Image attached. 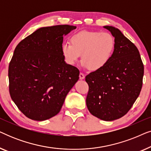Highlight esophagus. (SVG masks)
Listing matches in <instances>:
<instances>
[{
    "label": "esophagus",
    "mask_w": 151,
    "mask_h": 151,
    "mask_svg": "<svg viewBox=\"0 0 151 151\" xmlns=\"http://www.w3.org/2000/svg\"><path fill=\"white\" fill-rule=\"evenodd\" d=\"M79 78H80V80H84V78H85V76L82 73H80V75H79Z\"/></svg>",
    "instance_id": "34e87169"
}]
</instances>
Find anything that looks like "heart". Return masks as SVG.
<instances>
[{
	"instance_id": "heart-1",
	"label": "heart",
	"mask_w": 151,
	"mask_h": 151,
	"mask_svg": "<svg viewBox=\"0 0 151 151\" xmlns=\"http://www.w3.org/2000/svg\"><path fill=\"white\" fill-rule=\"evenodd\" d=\"M70 42L61 46L65 61L73 66L81 55V66L92 71L106 67L112 58L115 49L114 37L109 33L99 31H82L70 37Z\"/></svg>"
}]
</instances>
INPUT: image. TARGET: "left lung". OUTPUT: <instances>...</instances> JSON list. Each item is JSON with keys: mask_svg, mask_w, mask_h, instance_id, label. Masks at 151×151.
Listing matches in <instances>:
<instances>
[{"mask_svg": "<svg viewBox=\"0 0 151 151\" xmlns=\"http://www.w3.org/2000/svg\"><path fill=\"white\" fill-rule=\"evenodd\" d=\"M103 27L115 38V52L106 67L86 76L89 87L86 103L93 115L113 121L127 114L139 96L144 65L137 47L118 29Z\"/></svg>", "mask_w": 151, "mask_h": 151, "instance_id": "obj_1", "label": "left lung"}]
</instances>
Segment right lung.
Listing matches in <instances>:
<instances>
[{
    "instance_id": "1",
    "label": "right lung",
    "mask_w": 151,
    "mask_h": 151,
    "mask_svg": "<svg viewBox=\"0 0 151 151\" xmlns=\"http://www.w3.org/2000/svg\"><path fill=\"white\" fill-rule=\"evenodd\" d=\"M75 29L40 28L16 46L8 71L9 93L28 118L43 121L56 115L79 79V70L66 63L61 52L64 36Z\"/></svg>"
}]
</instances>
